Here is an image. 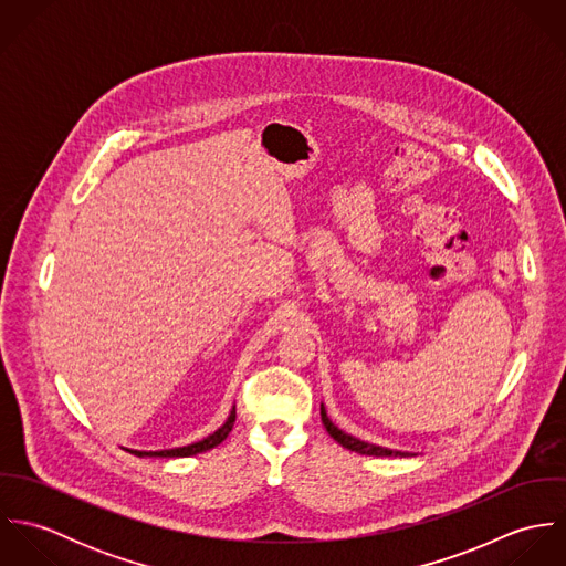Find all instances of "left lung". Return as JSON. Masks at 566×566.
<instances>
[{
	"mask_svg": "<svg viewBox=\"0 0 566 566\" xmlns=\"http://www.w3.org/2000/svg\"><path fill=\"white\" fill-rule=\"evenodd\" d=\"M321 416H323V424L326 427V431H328V436L333 438V440H337L342 447H346L348 451H355V453H361V455H377V458H388V455H401L399 451H390V449H381V447H375V444H368V442H361V440H357V438H350V436H346L344 431H339L331 420H328V416H326V411H321Z\"/></svg>",
	"mask_w": 566,
	"mask_h": 566,
	"instance_id": "left-lung-1",
	"label": "left lung"
}]
</instances>
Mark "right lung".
Masks as SVG:
<instances>
[{
	"mask_svg": "<svg viewBox=\"0 0 566 566\" xmlns=\"http://www.w3.org/2000/svg\"><path fill=\"white\" fill-rule=\"evenodd\" d=\"M233 422H235V409L231 411L229 420L216 433H211L209 438H205L200 442H193V444H187V447H180V449H167V451H150V453L148 451H130V453L139 455V458H144V455H148V458H189V455H196V453H205V451H209V449H213V447H218L220 442L227 440V436L233 429Z\"/></svg>",
	"mask_w": 566,
	"mask_h": 566,
	"instance_id": "1",
	"label": "right lung"
}]
</instances>
